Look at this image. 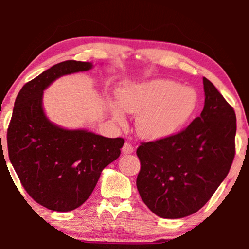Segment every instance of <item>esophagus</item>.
Returning a JSON list of instances; mask_svg holds the SVG:
<instances>
[{"label": "esophagus", "instance_id": "1", "mask_svg": "<svg viewBox=\"0 0 249 249\" xmlns=\"http://www.w3.org/2000/svg\"><path fill=\"white\" fill-rule=\"evenodd\" d=\"M122 151H123L124 154H132L134 151V146L132 144H129V142H125L123 148H122Z\"/></svg>", "mask_w": 249, "mask_h": 249}]
</instances>
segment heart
Returning a JSON list of instances; mask_svg holds the SVG:
<instances>
[{"label":"heart","mask_w":249,"mask_h":249,"mask_svg":"<svg viewBox=\"0 0 249 249\" xmlns=\"http://www.w3.org/2000/svg\"><path fill=\"white\" fill-rule=\"evenodd\" d=\"M119 101L126 112L137 116L138 133L147 138H162L176 133L190 119L196 105L195 91L178 87L169 80H155L120 91ZM115 119L124 123V115L111 103Z\"/></svg>","instance_id":"heart-1"}]
</instances>
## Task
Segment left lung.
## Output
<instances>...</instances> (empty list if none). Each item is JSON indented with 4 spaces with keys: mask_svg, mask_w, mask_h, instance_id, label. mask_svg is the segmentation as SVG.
<instances>
[{
    "mask_svg": "<svg viewBox=\"0 0 249 249\" xmlns=\"http://www.w3.org/2000/svg\"><path fill=\"white\" fill-rule=\"evenodd\" d=\"M204 107L181 132L136 150L137 190L151 212L181 218L199 211L225 179L235 157L236 115L214 84L203 78Z\"/></svg>",
    "mask_w": 249,
    "mask_h": 249,
    "instance_id": "obj_1",
    "label": "left lung"
}]
</instances>
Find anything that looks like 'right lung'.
Segmentation results:
<instances>
[{
    "label": "right lung",
    "instance_id": "add662e5",
    "mask_svg": "<svg viewBox=\"0 0 249 249\" xmlns=\"http://www.w3.org/2000/svg\"><path fill=\"white\" fill-rule=\"evenodd\" d=\"M92 68L91 62H59L20 89L7 128L8 157L34 201L49 210L79 208L94 190L101 172L120 157L124 138L64 129L43 109V91L57 78Z\"/></svg>",
    "mask_w": 249,
    "mask_h": 249
}]
</instances>
